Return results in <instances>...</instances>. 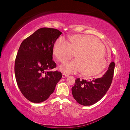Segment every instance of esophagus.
Returning a JSON list of instances; mask_svg holds the SVG:
<instances>
[{"instance_id": "obj_1", "label": "esophagus", "mask_w": 130, "mask_h": 130, "mask_svg": "<svg viewBox=\"0 0 130 130\" xmlns=\"http://www.w3.org/2000/svg\"><path fill=\"white\" fill-rule=\"evenodd\" d=\"M68 76H69V75H68V74H65V73H63V74H62V77H63V78H66V77H68Z\"/></svg>"}]
</instances>
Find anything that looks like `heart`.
<instances>
[{
	"label": "heart",
	"mask_w": 130,
	"mask_h": 130,
	"mask_svg": "<svg viewBox=\"0 0 130 130\" xmlns=\"http://www.w3.org/2000/svg\"><path fill=\"white\" fill-rule=\"evenodd\" d=\"M69 43L62 37L57 39L53 46V54L59 61L64 62L76 55V60L64 63L60 69L67 74L81 72L85 76H93L103 72L107 67L105 50L95 37L74 35Z\"/></svg>",
	"instance_id": "b5f03b06"
}]
</instances>
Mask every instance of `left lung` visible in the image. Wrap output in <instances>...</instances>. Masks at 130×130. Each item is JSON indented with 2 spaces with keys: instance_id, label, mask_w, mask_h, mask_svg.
<instances>
[{
  "instance_id": "left-lung-1",
  "label": "left lung",
  "mask_w": 130,
  "mask_h": 130,
  "mask_svg": "<svg viewBox=\"0 0 130 130\" xmlns=\"http://www.w3.org/2000/svg\"><path fill=\"white\" fill-rule=\"evenodd\" d=\"M115 63L112 62L102 77L85 80L77 78L72 88L74 99L83 105H91L99 102L107 93L112 81Z\"/></svg>"
}]
</instances>
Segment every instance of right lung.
<instances>
[{
  "label": "right lung",
  "instance_id": "add662e5",
  "mask_svg": "<svg viewBox=\"0 0 130 130\" xmlns=\"http://www.w3.org/2000/svg\"><path fill=\"white\" fill-rule=\"evenodd\" d=\"M62 32L43 27L35 31L21 44L15 62V75L19 89L28 100L39 103L53 93L62 77L53 61L55 42Z\"/></svg>",
  "mask_w": 130,
  "mask_h": 130
}]
</instances>
